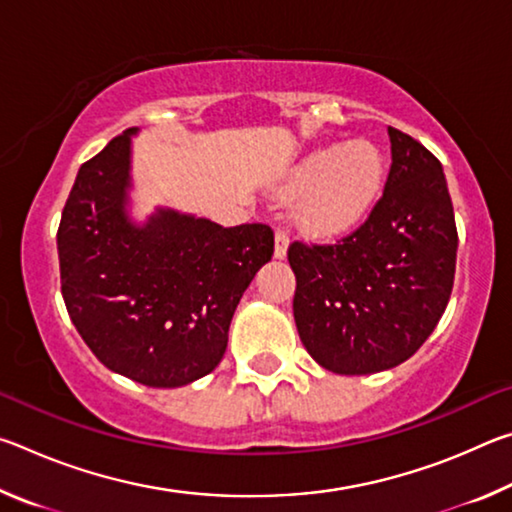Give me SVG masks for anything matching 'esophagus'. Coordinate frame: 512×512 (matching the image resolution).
<instances>
[{
	"label": "esophagus",
	"mask_w": 512,
	"mask_h": 512,
	"mask_svg": "<svg viewBox=\"0 0 512 512\" xmlns=\"http://www.w3.org/2000/svg\"><path fill=\"white\" fill-rule=\"evenodd\" d=\"M287 248H289V235L284 230H277L275 232V259L287 257Z\"/></svg>",
	"instance_id": "obj_1"
}]
</instances>
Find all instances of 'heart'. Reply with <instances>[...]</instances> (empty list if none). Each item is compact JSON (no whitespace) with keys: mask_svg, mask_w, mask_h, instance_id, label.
I'll list each match as a JSON object with an SVG mask.
<instances>
[{"mask_svg":"<svg viewBox=\"0 0 512 512\" xmlns=\"http://www.w3.org/2000/svg\"><path fill=\"white\" fill-rule=\"evenodd\" d=\"M386 167L377 146L352 142L309 153L282 187L298 198L296 219L316 237L343 235L366 219L384 189Z\"/></svg>","mask_w":512,"mask_h":512,"instance_id":"heart-1","label":"heart"}]
</instances>
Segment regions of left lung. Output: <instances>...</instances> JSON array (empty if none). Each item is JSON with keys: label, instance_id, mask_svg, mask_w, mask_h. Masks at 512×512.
Masks as SVG:
<instances>
[{"label": "left lung", "instance_id": "obj_1", "mask_svg": "<svg viewBox=\"0 0 512 512\" xmlns=\"http://www.w3.org/2000/svg\"><path fill=\"white\" fill-rule=\"evenodd\" d=\"M391 171L368 219L336 244L289 246L293 318L325 370L372 375L429 339L452 296L458 232L443 164L397 128Z\"/></svg>", "mask_w": 512, "mask_h": 512}]
</instances>
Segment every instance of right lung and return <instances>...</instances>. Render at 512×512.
<instances>
[{"instance_id": "right-lung-1", "label": "right lung", "mask_w": 512, "mask_h": 512, "mask_svg": "<svg viewBox=\"0 0 512 512\" xmlns=\"http://www.w3.org/2000/svg\"><path fill=\"white\" fill-rule=\"evenodd\" d=\"M128 128L81 164L58 225L60 291L103 366L137 384L176 388L212 372L241 296L273 255L264 223L223 228L158 210L128 219Z\"/></svg>"}]
</instances>
